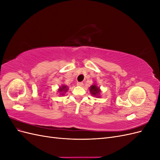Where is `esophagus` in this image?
<instances>
[{"label": "esophagus", "mask_w": 160, "mask_h": 160, "mask_svg": "<svg viewBox=\"0 0 160 160\" xmlns=\"http://www.w3.org/2000/svg\"><path fill=\"white\" fill-rule=\"evenodd\" d=\"M77 85L79 87H82L83 86V83H82V82H78V83H77Z\"/></svg>", "instance_id": "34e87169"}]
</instances>
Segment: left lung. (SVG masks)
I'll list each match as a JSON object with an SVG mask.
<instances>
[{
	"instance_id": "obj_1",
	"label": "left lung",
	"mask_w": 160,
	"mask_h": 160,
	"mask_svg": "<svg viewBox=\"0 0 160 160\" xmlns=\"http://www.w3.org/2000/svg\"><path fill=\"white\" fill-rule=\"evenodd\" d=\"M90 91H91V94L93 95H95L97 97H98L99 93V92H100V89L95 85H91V86ZM98 98H99V97H98Z\"/></svg>"
}]
</instances>
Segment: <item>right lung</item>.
<instances>
[{
	"label": "right lung",
	"mask_w": 160,
	"mask_h": 160,
	"mask_svg": "<svg viewBox=\"0 0 160 160\" xmlns=\"http://www.w3.org/2000/svg\"><path fill=\"white\" fill-rule=\"evenodd\" d=\"M67 86L63 85V86H62L61 88H60V89H59V91H60V92H63V91H67ZM62 95H63V93H62Z\"/></svg>",
	"instance_id": "obj_1"
}]
</instances>
